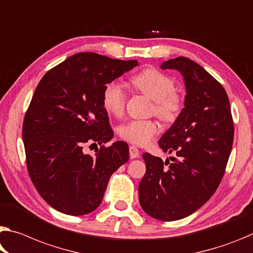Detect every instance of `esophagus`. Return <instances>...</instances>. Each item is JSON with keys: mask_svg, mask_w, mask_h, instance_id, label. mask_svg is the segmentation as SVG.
<instances>
[{"mask_svg": "<svg viewBox=\"0 0 253 253\" xmlns=\"http://www.w3.org/2000/svg\"><path fill=\"white\" fill-rule=\"evenodd\" d=\"M129 155H130V158H131V159H136V158H138V156H139V151H138V148L136 147V146H134V145L129 146Z\"/></svg>", "mask_w": 253, "mask_h": 253, "instance_id": "34e87169", "label": "esophagus"}]
</instances>
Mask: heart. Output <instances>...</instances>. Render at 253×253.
I'll return each mask as SVG.
<instances>
[{
	"label": "heart",
	"mask_w": 253,
	"mask_h": 253,
	"mask_svg": "<svg viewBox=\"0 0 253 253\" xmlns=\"http://www.w3.org/2000/svg\"><path fill=\"white\" fill-rule=\"evenodd\" d=\"M130 83L136 90L153 100V111L166 123L178 119L184 107V99L175 91V81L163 72L150 67L131 76ZM102 106L114 116H120L125 110L126 92L118 82L106 84L101 95ZM159 133L156 122L151 119H133L118 127V134L125 141L135 145H145Z\"/></svg>",
	"instance_id": "obj_1"
}]
</instances>
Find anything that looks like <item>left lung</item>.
<instances>
[{"label": "left lung", "instance_id": "obj_1", "mask_svg": "<svg viewBox=\"0 0 253 253\" xmlns=\"http://www.w3.org/2000/svg\"><path fill=\"white\" fill-rule=\"evenodd\" d=\"M161 69L179 71L187 94L182 112L159 141L174 155L173 162L144 153L146 172L138 195L147 215L170 222L195 213L214 195L230 158L234 126L226 91L199 64L177 57Z\"/></svg>", "mask_w": 253, "mask_h": 253}]
</instances>
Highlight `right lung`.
<instances>
[{
	"label": "right lung",
	"instance_id": "obj_1",
	"mask_svg": "<svg viewBox=\"0 0 253 253\" xmlns=\"http://www.w3.org/2000/svg\"><path fill=\"white\" fill-rule=\"evenodd\" d=\"M137 65L135 59L79 53L38 83L23 119L22 138L31 181L56 211L72 216L93 211L111 174L128 161L125 142L105 146L114 133L101 95L107 83ZM86 143L100 145L94 157L83 152Z\"/></svg>",
	"mask_w": 253,
	"mask_h": 253
}]
</instances>
